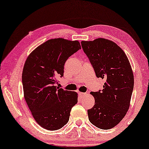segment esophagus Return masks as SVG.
I'll list each match as a JSON object with an SVG mask.
<instances>
[{
    "label": "esophagus",
    "mask_w": 149,
    "mask_h": 149,
    "mask_svg": "<svg viewBox=\"0 0 149 149\" xmlns=\"http://www.w3.org/2000/svg\"><path fill=\"white\" fill-rule=\"evenodd\" d=\"M78 94H79V97H83L86 95V93H84V92H79Z\"/></svg>",
    "instance_id": "34e87169"
}]
</instances>
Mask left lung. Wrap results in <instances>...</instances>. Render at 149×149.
Returning <instances> with one entry per match:
<instances>
[{"instance_id": "obj_1", "label": "left lung", "mask_w": 149, "mask_h": 149, "mask_svg": "<svg viewBox=\"0 0 149 149\" xmlns=\"http://www.w3.org/2000/svg\"><path fill=\"white\" fill-rule=\"evenodd\" d=\"M81 44L97 77L105 80L103 90L91 92L95 104L88 110L89 120L100 129H110L123 119L130 107L134 88L131 65L123 50L110 40L98 38Z\"/></svg>"}]
</instances>
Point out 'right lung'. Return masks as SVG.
Wrapping results in <instances>:
<instances>
[{
    "label": "right lung",
    "mask_w": 149,
    "mask_h": 149,
    "mask_svg": "<svg viewBox=\"0 0 149 149\" xmlns=\"http://www.w3.org/2000/svg\"><path fill=\"white\" fill-rule=\"evenodd\" d=\"M81 49L78 41L49 39L30 53L24 65L22 82L24 97L37 123L45 129H60L68 123L77 102L75 92L57 88L64 64Z\"/></svg>",
    "instance_id": "add662e5"
}]
</instances>
